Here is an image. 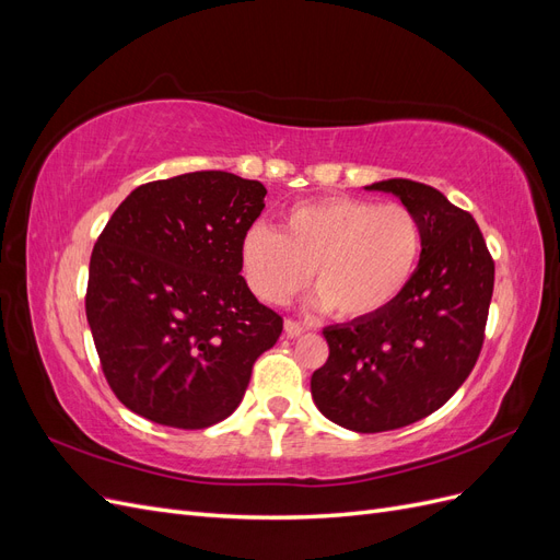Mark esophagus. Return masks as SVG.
<instances>
[{"instance_id":"obj_1","label":"esophagus","mask_w":560,"mask_h":560,"mask_svg":"<svg viewBox=\"0 0 560 560\" xmlns=\"http://www.w3.org/2000/svg\"><path fill=\"white\" fill-rule=\"evenodd\" d=\"M306 331H308V327L301 325V322H296V319H284V334L290 336V338H296V336L306 334Z\"/></svg>"}]
</instances>
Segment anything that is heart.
Masks as SVG:
<instances>
[{
	"label": "heart",
	"mask_w": 560,
	"mask_h": 560,
	"mask_svg": "<svg viewBox=\"0 0 560 560\" xmlns=\"http://www.w3.org/2000/svg\"><path fill=\"white\" fill-rule=\"evenodd\" d=\"M420 254L422 226L409 206L334 196L292 208L282 233L249 226L241 266L249 290L273 306L296 296L313 273L319 306L341 319H366L404 294Z\"/></svg>",
	"instance_id": "b5f03b06"
}]
</instances>
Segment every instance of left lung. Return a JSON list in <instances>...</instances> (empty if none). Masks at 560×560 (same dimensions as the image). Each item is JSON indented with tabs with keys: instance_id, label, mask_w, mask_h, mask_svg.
Returning <instances> with one entry per match:
<instances>
[{
	"instance_id": "1",
	"label": "left lung",
	"mask_w": 560,
	"mask_h": 560,
	"mask_svg": "<svg viewBox=\"0 0 560 560\" xmlns=\"http://www.w3.org/2000/svg\"><path fill=\"white\" fill-rule=\"evenodd\" d=\"M395 194L422 226L411 284L383 313L327 327L329 358L311 378L336 425L374 434L434 413L471 374L483 346L495 264L474 217L411 179L366 186Z\"/></svg>"
}]
</instances>
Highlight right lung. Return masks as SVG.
<instances>
[{"label": "right lung", "mask_w": 560, "mask_h": 560, "mask_svg": "<svg viewBox=\"0 0 560 560\" xmlns=\"http://www.w3.org/2000/svg\"><path fill=\"white\" fill-rule=\"evenodd\" d=\"M266 186L222 171L149 182L116 208L91 254L86 317L103 374L151 422L229 418L282 317L249 292L241 243Z\"/></svg>", "instance_id": "1"}]
</instances>
